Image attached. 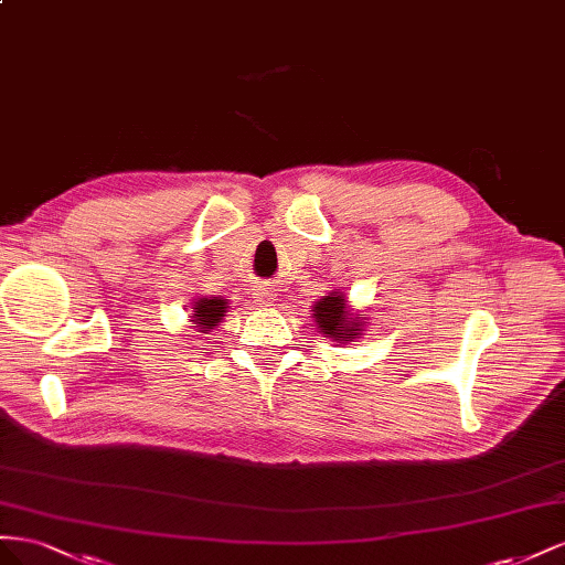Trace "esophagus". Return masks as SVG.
I'll list each match as a JSON object with an SVG mask.
<instances>
[{"mask_svg":"<svg viewBox=\"0 0 565 565\" xmlns=\"http://www.w3.org/2000/svg\"><path fill=\"white\" fill-rule=\"evenodd\" d=\"M255 298L260 308H269V305H274V300H277V294H274V288H269V286H260L257 288Z\"/></svg>","mask_w":565,"mask_h":565,"instance_id":"1","label":"esophagus"}]
</instances>
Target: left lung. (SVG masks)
I'll return each mask as SVG.
<instances>
[{"label": "left lung", "instance_id": "obj_1", "mask_svg": "<svg viewBox=\"0 0 565 565\" xmlns=\"http://www.w3.org/2000/svg\"><path fill=\"white\" fill-rule=\"evenodd\" d=\"M312 315L319 333H324V338H333V341H354V338L362 335L364 321L350 315L348 300L345 294H341V288H333L329 296H321L312 308Z\"/></svg>", "mask_w": 565, "mask_h": 565}]
</instances>
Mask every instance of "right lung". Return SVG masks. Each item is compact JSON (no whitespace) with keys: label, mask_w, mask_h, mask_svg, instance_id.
<instances>
[{"label":"right lung","mask_w":565,"mask_h":565,"mask_svg":"<svg viewBox=\"0 0 565 565\" xmlns=\"http://www.w3.org/2000/svg\"><path fill=\"white\" fill-rule=\"evenodd\" d=\"M227 308H230V302L224 298H199L191 308V312H193L191 321L205 333L220 324Z\"/></svg>","instance_id":"add662e5"}]
</instances>
